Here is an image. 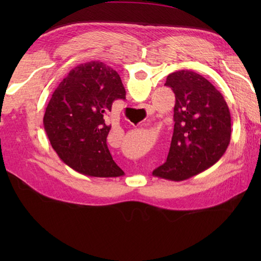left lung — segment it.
I'll return each mask as SVG.
<instances>
[{
    "label": "left lung",
    "mask_w": 261,
    "mask_h": 261,
    "mask_svg": "<svg viewBox=\"0 0 261 261\" xmlns=\"http://www.w3.org/2000/svg\"><path fill=\"white\" fill-rule=\"evenodd\" d=\"M175 94L174 132L167 160L152 171L180 181L213 166L230 143L231 115L225 99L202 75L179 70L167 76Z\"/></svg>",
    "instance_id": "obj_1"
}]
</instances>
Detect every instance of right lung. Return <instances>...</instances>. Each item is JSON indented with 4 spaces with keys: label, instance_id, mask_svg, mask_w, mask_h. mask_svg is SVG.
I'll use <instances>...</instances> for the list:
<instances>
[{
    "label": "right lung",
    "instance_id": "1",
    "mask_svg": "<svg viewBox=\"0 0 261 261\" xmlns=\"http://www.w3.org/2000/svg\"><path fill=\"white\" fill-rule=\"evenodd\" d=\"M115 99H125L119 74L102 62L81 64L69 71L49 101L43 127L59 158L79 173L119 177L124 173L111 156L107 115Z\"/></svg>",
    "mask_w": 261,
    "mask_h": 261
}]
</instances>
